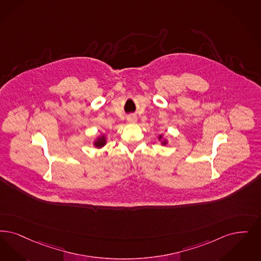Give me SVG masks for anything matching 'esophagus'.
I'll return each instance as SVG.
<instances>
[{
  "mask_svg": "<svg viewBox=\"0 0 261 261\" xmlns=\"http://www.w3.org/2000/svg\"><path fill=\"white\" fill-rule=\"evenodd\" d=\"M127 121H128L129 123H136L137 117H136L135 115H129V116L127 117Z\"/></svg>",
  "mask_w": 261,
  "mask_h": 261,
  "instance_id": "1",
  "label": "esophagus"
}]
</instances>
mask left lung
<instances>
[{"instance_id":"1","label":"left lung","mask_w":261,"mask_h":261,"mask_svg":"<svg viewBox=\"0 0 261 261\" xmlns=\"http://www.w3.org/2000/svg\"><path fill=\"white\" fill-rule=\"evenodd\" d=\"M158 139L159 140H162V142H161V144L163 145V146H165V145H167V140H163V136L159 135L158 136Z\"/></svg>"}]
</instances>
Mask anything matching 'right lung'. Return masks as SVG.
I'll use <instances>...</instances> for the list:
<instances>
[{
    "label": "right lung",
    "instance_id": "1",
    "mask_svg": "<svg viewBox=\"0 0 261 261\" xmlns=\"http://www.w3.org/2000/svg\"><path fill=\"white\" fill-rule=\"evenodd\" d=\"M106 143H107V140H106V136H99V137L96 139V141L94 142V146H96V147L100 148V147L104 146L105 145H106Z\"/></svg>",
    "mask_w": 261,
    "mask_h": 261
}]
</instances>
